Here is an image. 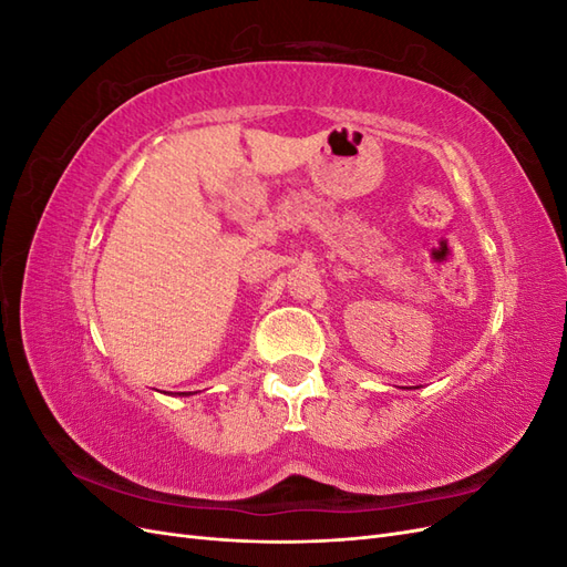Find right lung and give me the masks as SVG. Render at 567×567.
I'll return each mask as SVG.
<instances>
[{
  "label": "right lung",
  "mask_w": 567,
  "mask_h": 567,
  "mask_svg": "<svg viewBox=\"0 0 567 567\" xmlns=\"http://www.w3.org/2000/svg\"><path fill=\"white\" fill-rule=\"evenodd\" d=\"M182 394H184V392H182Z\"/></svg>",
  "instance_id": "1"
}]
</instances>
